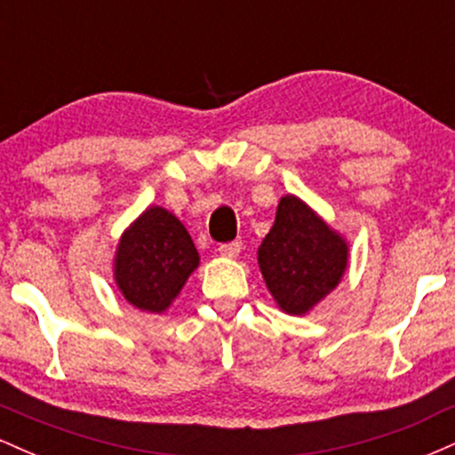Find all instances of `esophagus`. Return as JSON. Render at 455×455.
<instances>
[{"label":"esophagus","instance_id":"1","mask_svg":"<svg viewBox=\"0 0 455 455\" xmlns=\"http://www.w3.org/2000/svg\"><path fill=\"white\" fill-rule=\"evenodd\" d=\"M218 252H220L222 257H227V259H235L239 252H242V242H237V239H235V242L220 243V248H218Z\"/></svg>","mask_w":455,"mask_h":455}]
</instances>
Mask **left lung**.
Segmentation results:
<instances>
[{"mask_svg":"<svg viewBox=\"0 0 455 455\" xmlns=\"http://www.w3.org/2000/svg\"><path fill=\"white\" fill-rule=\"evenodd\" d=\"M348 245L304 201L282 196L275 222L259 248V267L286 315H306L340 282Z\"/></svg>","mask_w":455,"mask_h":455,"instance_id":"obj_1","label":"left lung"}]
</instances>
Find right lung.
<instances>
[{
	"mask_svg": "<svg viewBox=\"0 0 455 455\" xmlns=\"http://www.w3.org/2000/svg\"><path fill=\"white\" fill-rule=\"evenodd\" d=\"M196 267L198 252L184 224L149 207L119 239L115 280L134 307L164 312Z\"/></svg>",
	"mask_w": 455,
	"mask_h": 455,
	"instance_id": "1",
	"label": "right lung"
}]
</instances>
